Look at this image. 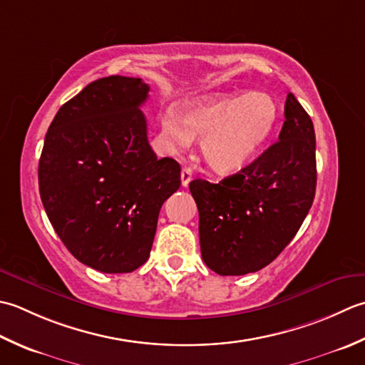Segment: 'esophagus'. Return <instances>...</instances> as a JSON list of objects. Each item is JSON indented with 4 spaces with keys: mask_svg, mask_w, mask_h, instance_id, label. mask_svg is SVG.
<instances>
[{
    "mask_svg": "<svg viewBox=\"0 0 365 365\" xmlns=\"http://www.w3.org/2000/svg\"><path fill=\"white\" fill-rule=\"evenodd\" d=\"M190 181H192V170L187 168V167H184L182 172H181V182H182L184 187H187Z\"/></svg>",
    "mask_w": 365,
    "mask_h": 365,
    "instance_id": "obj_1",
    "label": "esophagus"
}]
</instances>
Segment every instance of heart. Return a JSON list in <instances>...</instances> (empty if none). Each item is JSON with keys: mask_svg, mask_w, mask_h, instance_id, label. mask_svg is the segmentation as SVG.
Listing matches in <instances>:
<instances>
[{"mask_svg": "<svg viewBox=\"0 0 365 365\" xmlns=\"http://www.w3.org/2000/svg\"><path fill=\"white\" fill-rule=\"evenodd\" d=\"M277 106L263 93L224 94L187 102L162 116V133L173 148L202 138L203 159L219 175H233L252 163L277 124Z\"/></svg>", "mask_w": 365, "mask_h": 365, "instance_id": "1", "label": "heart"}]
</instances>
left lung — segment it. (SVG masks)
<instances>
[{"mask_svg": "<svg viewBox=\"0 0 365 365\" xmlns=\"http://www.w3.org/2000/svg\"><path fill=\"white\" fill-rule=\"evenodd\" d=\"M315 187L314 123L289 93L277 143L219 184H189L206 266L220 276H244L274 262L301 228Z\"/></svg>", "mask_w": 365, "mask_h": 365, "instance_id": "1", "label": "left lung"}]
</instances>
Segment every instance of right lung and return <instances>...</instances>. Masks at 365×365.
Segmentation results:
<instances>
[{
  "mask_svg": "<svg viewBox=\"0 0 365 365\" xmlns=\"http://www.w3.org/2000/svg\"><path fill=\"white\" fill-rule=\"evenodd\" d=\"M148 93L141 78L96 80L58 110L43 141L39 192L50 224L101 272L146 262L160 207L181 185L180 163L158 159L148 141Z\"/></svg>",
  "mask_w": 365,
  "mask_h": 365,
  "instance_id": "right-lung-1",
  "label": "right lung"
}]
</instances>
